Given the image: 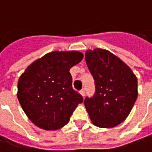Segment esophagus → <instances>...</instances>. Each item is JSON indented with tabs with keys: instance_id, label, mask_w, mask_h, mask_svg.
Returning <instances> with one entry per match:
<instances>
[{
	"instance_id": "1",
	"label": "esophagus",
	"mask_w": 152,
	"mask_h": 152,
	"mask_svg": "<svg viewBox=\"0 0 152 152\" xmlns=\"http://www.w3.org/2000/svg\"><path fill=\"white\" fill-rule=\"evenodd\" d=\"M80 94L84 97L85 96V94H86V92H85V89H82L80 91Z\"/></svg>"
}]
</instances>
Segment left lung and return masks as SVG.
Masks as SVG:
<instances>
[{
  "label": "left lung",
  "mask_w": 152,
  "mask_h": 152,
  "mask_svg": "<svg viewBox=\"0 0 152 152\" xmlns=\"http://www.w3.org/2000/svg\"><path fill=\"white\" fill-rule=\"evenodd\" d=\"M86 61L95 85L94 95L84 101L87 112L96 126L115 127L127 118L135 103L137 77L108 50H87Z\"/></svg>",
  "instance_id": "8db88e82"
}]
</instances>
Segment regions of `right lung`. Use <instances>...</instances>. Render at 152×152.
<instances>
[{
  "mask_svg": "<svg viewBox=\"0 0 152 152\" xmlns=\"http://www.w3.org/2000/svg\"><path fill=\"white\" fill-rule=\"evenodd\" d=\"M79 51H53L27 67L18 82V99L29 120L56 130L68 123L83 97L72 88L70 68L83 59Z\"/></svg>",
  "mask_w": 152,
  "mask_h": 152,
  "instance_id": "obj_1",
  "label": "right lung"
}]
</instances>
